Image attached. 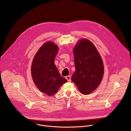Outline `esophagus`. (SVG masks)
<instances>
[{"label":"esophagus","mask_w":131,"mask_h":131,"mask_svg":"<svg viewBox=\"0 0 131 131\" xmlns=\"http://www.w3.org/2000/svg\"><path fill=\"white\" fill-rule=\"evenodd\" d=\"M66 79L68 81H71V77L70 76H67L66 77Z\"/></svg>","instance_id":"34e87169"}]
</instances>
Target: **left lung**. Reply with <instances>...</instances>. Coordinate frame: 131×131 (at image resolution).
Instances as JSON below:
<instances>
[{
    "instance_id": "1",
    "label": "left lung",
    "mask_w": 131,
    "mask_h": 131,
    "mask_svg": "<svg viewBox=\"0 0 131 131\" xmlns=\"http://www.w3.org/2000/svg\"><path fill=\"white\" fill-rule=\"evenodd\" d=\"M75 71L71 77L80 92L90 94L100 85L104 75V65L96 47L88 39L80 40L73 49Z\"/></svg>"
}]
</instances>
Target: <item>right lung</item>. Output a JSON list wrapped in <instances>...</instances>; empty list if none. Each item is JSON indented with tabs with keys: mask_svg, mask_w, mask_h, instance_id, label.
Wrapping results in <instances>:
<instances>
[{
	"mask_svg": "<svg viewBox=\"0 0 131 131\" xmlns=\"http://www.w3.org/2000/svg\"><path fill=\"white\" fill-rule=\"evenodd\" d=\"M58 52V47L54 43L47 42L37 52L31 64V76L35 85L49 96L55 94L67 81L61 76L54 63Z\"/></svg>",
	"mask_w": 131,
	"mask_h": 131,
	"instance_id": "1",
	"label": "right lung"
}]
</instances>
